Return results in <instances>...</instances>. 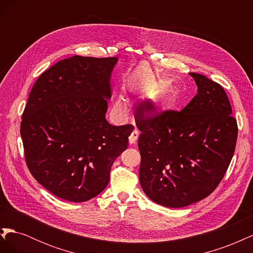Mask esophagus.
Instances as JSON below:
<instances>
[{"instance_id": "34e87169", "label": "esophagus", "mask_w": 253, "mask_h": 253, "mask_svg": "<svg viewBox=\"0 0 253 253\" xmlns=\"http://www.w3.org/2000/svg\"><path fill=\"white\" fill-rule=\"evenodd\" d=\"M138 136H139L138 129H134V131L132 132V134L129 135V137H128L129 143H131V144H135L136 141H137V139H138Z\"/></svg>"}]
</instances>
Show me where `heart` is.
I'll return each mask as SVG.
<instances>
[{
  "mask_svg": "<svg viewBox=\"0 0 253 253\" xmlns=\"http://www.w3.org/2000/svg\"><path fill=\"white\" fill-rule=\"evenodd\" d=\"M169 85V81L167 80H159L156 84H155V89L157 91H163L164 89H166ZM179 102V96L178 93L174 89H168L166 90L165 93L163 94V96L160 97L159 99V106L162 109H174L176 105L178 104ZM116 109L119 112H124L126 109V101L124 96H119L116 104Z\"/></svg>",
  "mask_w": 253,
  "mask_h": 253,
  "instance_id": "1",
  "label": "heart"
}]
</instances>
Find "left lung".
<instances>
[{
	"instance_id": "obj_1",
	"label": "left lung",
	"mask_w": 253,
	"mask_h": 253,
	"mask_svg": "<svg viewBox=\"0 0 253 253\" xmlns=\"http://www.w3.org/2000/svg\"><path fill=\"white\" fill-rule=\"evenodd\" d=\"M197 94L180 112H136L140 186L169 208L200 202L219 185L234 154L237 122L223 86L190 73Z\"/></svg>"
}]
</instances>
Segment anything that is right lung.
<instances>
[{"label": "right lung", "instance_id": "obj_1", "mask_svg": "<svg viewBox=\"0 0 253 253\" xmlns=\"http://www.w3.org/2000/svg\"><path fill=\"white\" fill-rule=\"evenodd\" d=\"M117 58L74 56L41 74L22 115L28 170L50 193L86 202L108 186L113 163L134 126L105 119Z\"/></svg>", "mask_w": 253, "mask_h": 253}]
</instances>
